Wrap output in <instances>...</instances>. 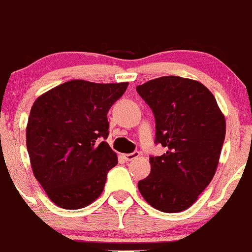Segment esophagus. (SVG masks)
<instances>
[{
    "label": "esophagus",
    "instance_id": "obj_1",
    "mask_svg": "<svg viewBox=\"0 0 252 252\" xmlns=\"http://www.w3.org/2000/svg\"><path fill=\"white\" fill-rule=\"evenodd\" d=\"M140 156V152H137V151H135L133 153H126V155H123V158L126 159V161L129 160H133L135 158H137Z\"/></svg>",
    "mask_w": 252,
    "mask_h": 252
}]
</instances>
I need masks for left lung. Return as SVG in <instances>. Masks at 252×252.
<instances>
[{
	"mask_svg": "<svg viewBox=\"0 0 252 252\" xmlns=\"http://www.w3.org/2000/svg\"><path fill=\"white\" fill-rule=\"evenodd\" d=\"M156 118V144L166 153L150 157L151 173L137 184L144 199L163 213L189 209L216 173L226 121L200 82L164 76L136 87Z\"/></svg>",
	"mask_w": 252,
	"mask_h": 252,
	"instance_id": "left-lung-1",
	"label": "left lung"
}]
</instances>
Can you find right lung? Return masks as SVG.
<instances>
[{"label":"right lung","instance_id":"obj_1","mask_svg":"<svg viewBox=\"0 0 252 252\" xmlns=\"http://www.w3.org/2000/svg\"><path fill=\"white\" fill-rule=\"evenodd\" d=\"M128 83L65 82L33 102L26 126V147L37 181L53 203L81 209L104 190L117 155L105 141L107 112Z\"/></svg>","mask_w":252,"mask_h":252}]
</instances>
